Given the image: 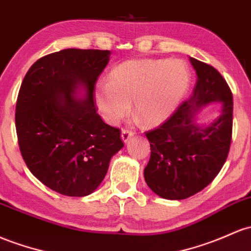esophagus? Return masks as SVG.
Wrapping results in <instances>:
<instances>
[{
  "mask_svg": "<svg viewBox=\"0 0 251 251\" xmlns=\"http://www.w3.org/2000/svg\"><path fill=\"white\" fill-rule=\"evenodd\" d=\"M134 136V132L133 131H130V130H123L121 131V139H123L124 143H127L128 140H130L131 137Z\"/></svg>",
  "mask_w": 251,
  "mask_h": 251,
  "instance_id": "34e87169",
  "label": "esophagus"
}]
</instances>
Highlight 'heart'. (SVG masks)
Instances as JSON below:
<instances>
[{
    "label": "heart",
    "mask_w": 251,
    "mask_h": 251,
    "mask_svg": "<svg viewBox=\"0 0 251 251\" xmlns=\"http://www.w3.org/2000/svg\"><path fill=\"white\" fill-rule=\"evenodd\" d=\"M192 83L189 65L181 59H130L115 67L109 81L94 85L95 104L108 124L130 112L147 126H157L174 114Z\"/></svg>",
    "instance_id": "1"
}]
</instances>
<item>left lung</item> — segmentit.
<instances>
[{"instance_id":"1","label":"left lung","mask_w":251,"mask_h":251,"mask_svg":"<svg viewBox=\"0 0 251 251\" xmlns=\"http://www.w3.org/2000/svg\"><path fill=\"white\" fill-rule=\"evenodd\" d=\"M198 79L188 100L155 130L148 131L150 161L144 169L150 189L168 200H182L202 191L226 161L232 137V93L219 71L189 58ZM220 102V117L207 126L195 123L197 112Z\"/></svg>"}]
</instances>
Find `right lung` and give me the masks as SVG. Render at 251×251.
Segmentation results:
<instances>
[{
    "instance_id": "right-lung-1",
    "label": "right lung",
    "mask_w": 251,
    "mask_h": 251,
    "mask_svg": "<svg viewBox=\"0 0 251 251\" xmlns=\"http://www.w3.org/2000/svg\"><path fill=\"white\" fill-rule=\"evenodd\" d=\"M109 54L79 49L50 53L21 83L15 109L21 155L32 174L59 194L94 192L124 147L119 128L103 123L94 104V85ZM79 87L85 99L75 98Z\"/></svg>"
}]
</instances>
